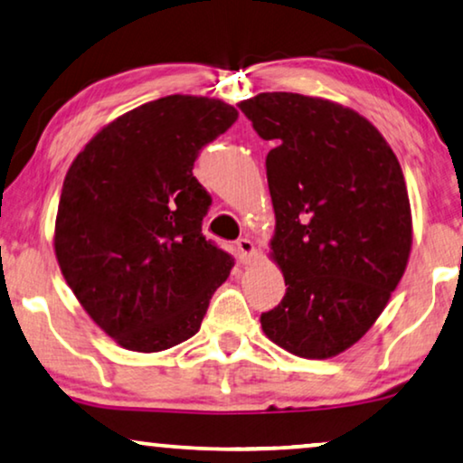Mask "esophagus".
Masks as SVG:
<instances>
[{
  "instance_id": "obj_1",
  "label": "esophagus",
  "mask_w": 463,
  "mask_h": 463,
  "mask_svg": "<svg viewBox=\"0 0 463 463\" xmlns=\"http://www.w3.org/2000/svg\"><path fill=\"white\" fill-rule=\"evenodd\" d=\"M237 253H239L241 262L250 264L251 260H256L258 250H256V245H253V241L245 237V239H239L237 241Z\"/></svg>"
}]
</instances>
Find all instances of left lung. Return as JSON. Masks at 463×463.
I'll list each match as a JSON object with an SVG mask.
<instances>
[{"label": "left lung", "mask_w": 463, "mask_h": 463, "mask_svg": "<svg viewBox=\"0 0 463 463\" xmlns=\"http://www.w3.org/2000/svg\"><path fill=\"white\" fill-rule=\"evenodd\" d=\"M239 109L275 142L266 155L269 256L288 291L262 312V331L302 359H331L367 334L405 275L413 243L405 175L380 129L340 102L264 92Z\"/></svg>", "instance_id": "obj_1"}]
</instances>
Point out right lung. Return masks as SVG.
Returning <instances> with one entry per match:
<instances>
[{"label": "right lung", "instance_id": "add662e5", "mask_svg": "<svg viewBox=\"0 0 463 463\" xmlns=\"http://www.w3.org/2000/svg\"><path fill=\"white\" fill-rule=\"evenodd\" d=\"M218 99L174 94L107 123L73 159L54 253L90 318L121 348L161 353L193 337L232 258L201 232L212 205L193 175L237 121Z\"/></svg>", "mask_w": 463, "mask_h": 463}]
</instances>
